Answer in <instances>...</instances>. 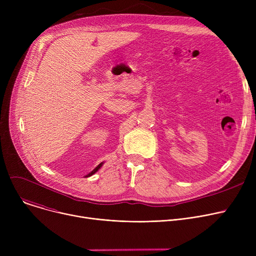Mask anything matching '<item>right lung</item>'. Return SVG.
Here are the masks:
<instances>
[{"label":"right lung","mask_w":256,"mask_h":256,"mask_svg":"<svg viewBox=\"0 0 256 256\" xmlns=\"http://www.w3.org/2000/svg\"><path fill=\"white\" fill-rule=\"evenodd\" d=\"M102 163H100V165H98V167H96V169H94V170H92V171H91V172H90V173L88 174V176H86L85 178H88V176H93V174H94V173H96V171H98V169H100V168L102 167Z\"/></svg>","instance_id":"1"}]
</instances>
